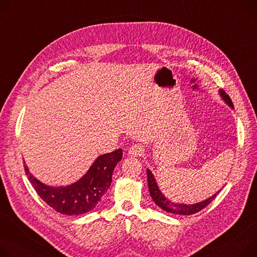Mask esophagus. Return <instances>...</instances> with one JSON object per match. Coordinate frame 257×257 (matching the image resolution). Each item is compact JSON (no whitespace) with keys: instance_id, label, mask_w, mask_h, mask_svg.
Segmentation results:
<instances>
[{"instance_id":"esophagus-1","label":"esophagus","mask_w":257,"mask_h":257,"mask_svg":"<svg viewBox=\"0 0 257 257\" xmlns=\"http://www.w3.org/2000/svg\"><path fill=\"white\" fill-rule=\"evenodd\" d=\"M131 157H141L145 154V147L143 145H133L128 152Z\"/></svg>"}]
</instances>
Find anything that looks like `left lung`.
<instances>
[{
	"label": "left lung",
	"mask_w": 257,
	"mask_h": 257,
	"mask_svg": "<svg viewBox=\"0 0 257 257\" xmlns=\"http://www.w3.org/2000/svg\"><path fill=\"white\" fill-rule=\"evenodd\" d=\"M220 96L222 97V99L224 100V102L229 105L231 108H234V104L231 102V99L229 98V96L226 94V93L223 90H219ZM147 174H148V184H149V190H150V194L151 197L153 198L154 202L163 210L169 212V213H173V214H179V215H191V214H195L199 211H201L202 209H204L206 206H208L210 203H211L214 198L218 195L219 191L214 194L212 197L208 198L205 201H202L200 203H196V204H177V203H173L171 201H169L167 198H165V196L161 193V191L159 190V186L156 182V179L153 175V173L151 172V170H147Z\"/></svg>",
	"instance_id": "obj_1"
}]
</instances>
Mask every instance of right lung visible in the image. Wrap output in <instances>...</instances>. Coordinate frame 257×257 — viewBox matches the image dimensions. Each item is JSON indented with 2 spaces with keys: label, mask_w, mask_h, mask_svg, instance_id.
Masks as SVG:
<instances>
[{
  "label": "right lung",
  "mask_w": 257,
  "mask_h": 257,
  "mask_svg": "<svg viewBox=\"0 0 257 257\" xmlns=\"http://www.w3.org/2000/svg\"><path fill=\"white\" fill-rule=\"evenodd\" d=\"M121 149L99 156L86 174L78 181L54 188L42 183L30 171L23 162L26 174L38 195L57 212L66 215L87 213L95 208L111 183L112 171L122 160Z\"/></svg>",
  "instance_id": "obj_1"
}]
</instances>
